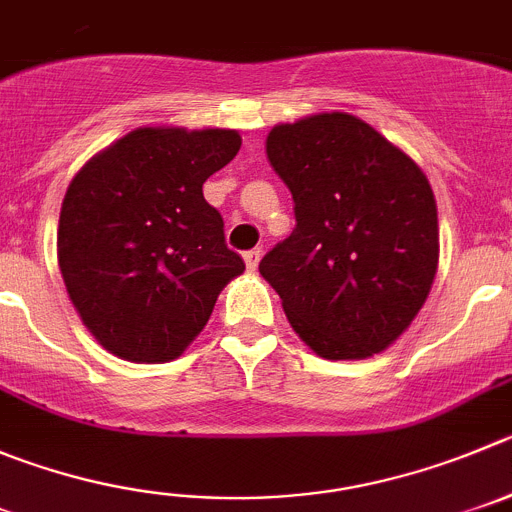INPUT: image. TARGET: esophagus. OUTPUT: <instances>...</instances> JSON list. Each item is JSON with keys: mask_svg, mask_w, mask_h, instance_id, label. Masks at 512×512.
<instances>
[{"mask_svg": "<svg viewBox=\"0 0 512 512\" xmlns=\"http://www.w3.org/2000/svg\"><path fill=\"white\" fill-rule=\"evenodd\" d=\"M260 257H262L260 247H255V250H247V252H245V265H247V270L255 272L257 265H260Z\"/></svg>", "mask_w": 512, "mask_h": 512, "instance_id": "1", "label": "esophagus"}]
</instances>
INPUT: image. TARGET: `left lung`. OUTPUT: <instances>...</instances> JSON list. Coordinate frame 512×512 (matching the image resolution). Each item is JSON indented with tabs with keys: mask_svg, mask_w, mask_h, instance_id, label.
I'll return each instance as SVG.
<instances>
[{
	"mask_svg": "<svg viewBox=\"0 0 512 512\" xmlns=\"http://www.w3.org/2000/svg\"><path fill=\"white\" fill-rule=\"evenodd\" d=\"M265 148L293 194L295 229L262 257L260 275L293 331L331 361L389 348L437 275V204L424 171L348 113L280 123Z\"/></svg>",
	"mask_w": 512,
	"mask_h": 512,
	"instance_id": "obj_1",
	"label": "left lung"
}]
</instances>
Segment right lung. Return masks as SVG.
Instances as JSON below:
<instances>
[{
  "label": "right lung",
  "mask_w": 512,
  "mask_h": 512,
  "mask_svg": "<svg viewBox=\"0 0 512 512\" xmlns=\"http://www.w3.org/2000/svg\"><path fill=\"white\" fill-rule=\"evenodd\" d=\"M229 128H136L70 181L57 262L75 310L105 351L164 364L202 333L245 262L224 242L202 186L237 156Z\"/></svg>",
  "instance_id": "right-lung-1"
}]
</instances>
